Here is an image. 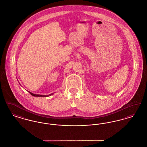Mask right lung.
<instances>
[{"label":"right lung","mask_w":147,"mask_h":147,"mask_svg":"<svg viewBox=\"0 0 147 147\" xmlns=\"http://www.w3.org/2000/svg\"><path fill=\"white\" fill-rule=\"evenodd\" d=\"M28 92L31 95H32L33 96H35V97H48V96H51V95H53L54 93H52V94H49V95H39V94H33V93H32L31 92H30V91H28Z\"/></svg>","instance_id":"obj_1"}]
</instances>
